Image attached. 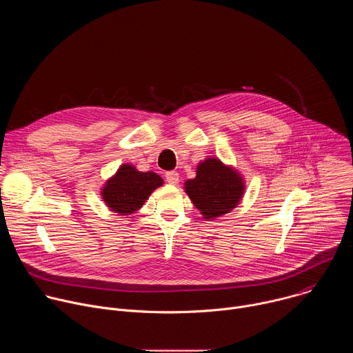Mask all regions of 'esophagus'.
I'll list each match as a JSON object with an SVG mask.
<instances>
[{"mask_svg":"<svg viewBox=\"0 0 353 353\" xmlns=\"http://www.w3.org/2000/svg\"><path fill=\"white\" fill-rule=\"evenodd\" d=\"M165 177H166V181H168L169 184H173V185L179 184V181H180V176H179L177 172H168V173L165 174Z\"/></svg>","mask_w":353,"mask_h":353,"instance_id":"obj_1","label":"esophagus"}]
</instances>
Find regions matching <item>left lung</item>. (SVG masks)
I'll use <instances>...</instances> for the list:
<instances>
[{
    "mask_svg": "<svg viewBox=\"0 0 353 353\" xmlns=\"http://www.w3.org/2000/svg\"><path fill=\"white\" fill-rule=\"evenodd\" d=\"M184 190L205 219L230 212L244 194V180L219 159L208 158L196 168V176L184 183Z\"/></svg>",
    "mask_w": 353,
    "mask_h": 353,
    "instance_id": "obj_1",
    "label": "left lung"
}]
</instances>
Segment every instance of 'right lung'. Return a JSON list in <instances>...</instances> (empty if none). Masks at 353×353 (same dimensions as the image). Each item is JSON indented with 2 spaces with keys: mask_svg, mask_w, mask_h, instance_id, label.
<instances>
[{
  "mask_svg": "<svg viewBox=\"0 0 353 353\" xmlns=\"http://www.w3.org/2000/svg\"><path fill=\"white\" fill-rule=\"evenodd\" d=\"M163 180L154 172H138L131 165H121L117 173L102 188L106 205L120 215L138 211Z\"/></svg>",
  "mask_w": 353,
  "mask_h": 353,
  "instance_id": "add662e5",
  "label": "right lung"
}]
</instances>
